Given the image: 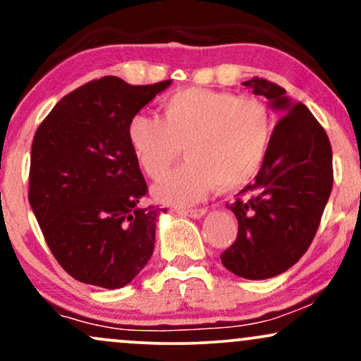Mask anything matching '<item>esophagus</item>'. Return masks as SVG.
Listing matches in <instances>:
<instances>
[{
	"instance_id": "esophagus-1",
	"label": "esophagus",
	"mask_w": 361,
	"mask_h": 361,
	"mask_svg": "<svg viewBox=\"0 0 361 361\" xmlns=\"http://www.w3.org/2000/svg\"><path fill=\"white\" fill-rule=\"evenodd\" d=\"M180 215H186V217H193V219H200L207 214V209H178L176 210Z\"/></svg>"
}]
</instances>
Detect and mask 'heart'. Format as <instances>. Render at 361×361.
<instances>
[{
    "label": "heart",
    "instance_id": "obj_1",
    "mask_svg": "<svg viewBox=\"0 0 361 361\" xmlns=\"http://www.w3.org/2000/svg\"><path fill=\"white\" fill-rule=\"evenodd\" d=\"M159 109L161 118L139 111L127 122L132 152L152 180L166 175L181 146L188 157L156 186L159 200L195 204L215 186L241 188L263 168L273 118L258 98L193 86L164 97Z\"/></svg>",
    "mask_w": 361,
    "mask_h": 361
}]
</instances>
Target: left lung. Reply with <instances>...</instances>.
I'll return each instance as SVG.
<instances>
[{
    "instance_id": "obj_1",
    "label": "left lung",
    "mask_w": 361,
    "mask_h": 361,
    "mask_svg": "<svg viewBox=\"0 0 361 361\" xmlns=\"http://www.w3.org/2000/svg\"><path fill=\"white\" fill-rule=\"evenodd\" d=\"M243 85L283 117L255 183L227 204L238 219V238L221 261L234 275L264 280L287 271L309 250L333 188V151L316 117L281 86L258 76Z\"/></svg>"
}]
</instances>
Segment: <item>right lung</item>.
I'll return each mask as SVG.
<instances>
[{
  "mask_svg": "<svg viewBox=\"0 0 361 361\" xmlns=\"http://www.w3.org/2000/svg\"><path fill=\"white\" fill-rule=\"evenodd\" d=\"M169 85L93 80L66 94L37 128L28 202L54 258L81 283L126 287L154 251L163 209L139 205L149 190L127 122Z\"/></svg>",
  "mask_w": 361,
  "mask_h": 361,
  "instance_id": "add662e5",
  "label": "right lung"
}]
</instances>
